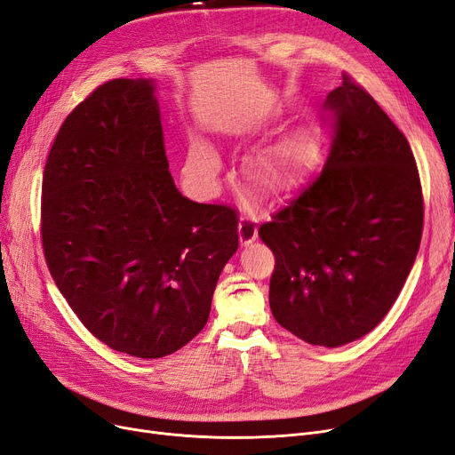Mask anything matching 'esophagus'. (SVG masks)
I'll return each instance as SVG.
<instances>
[{
	"mask_svg": "<svg viewBox=\"0 0 455 455\" xmlns=\"http://www.w3.org/2000/svg\"><path fill=\"white\" fill-rule=\"evenodd\" d=\"M238 234H240V243L242 245H249L253 243L259 236V230H257V223L253 219L249 217H242L240 219V225H238Z\"/></svg>",
	"mask_w": 455,
	"mask_h": 455,
	"instance_id": "1",
	"label": "esophagus"
}]
</instances>
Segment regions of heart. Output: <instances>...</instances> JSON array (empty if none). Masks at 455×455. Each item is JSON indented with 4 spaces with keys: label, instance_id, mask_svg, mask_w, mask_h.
<instances>
[{
    "label": "heart",
    "instance_id": "1",
    "mask_svg": "<svg viewBox=\"0 0 455 455\" xmlns=\"http://www.w3.org/2000/svg\"><path fill=\"white\" fill-rule=\"evenodd\" d=\"M301 168H304V159H301L299 146L283 144L259 151L253 159H249L245 172L259 193L277 196L292 188ZM219 171H221V163L208 144L196 142L191 146L183 164V178L195 193L210 195L215 189Z\"/></svg>",
    "mask_w": 455,
    "mask_h": 455
}]
</instances>
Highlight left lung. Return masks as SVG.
<instances>
[{"label": "left lung", "mask_w": 455, "mask_h": 455, "mask_svg": "<svg viewBox=\"0 0 455 455\" xmlns=\"http://www.w3.org/2000/svg\"><path fill=\"white\" fill-rule=\"evenodd\" d=\"M324 105L338 122L323 171L259 236L275 255V321L333 348L392 309L422 240L424 198L405 134L371 95L345 75Z\"/></svg>", "instance_id": "left-lung-1"}]
</instances>
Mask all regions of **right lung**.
I'll use <instances>...</instances> for the list:
<instances>
[{
	"label": "right lung",
	"mask_w": 455,
	"mask_h": 455,
	"mask_svg": "<svg viewBox=\"0 0 455 455\" xmlns=\"http://www.w3.org/2000/svg\"><path fill=\"white\" fill-rule=\"evenodd\" d=\"M41 238L60 292L99 341L163 358L206 326L238 215L168 172L156 80L116 78L65 117L43 174Z\"/></svg>",
	"instance_id": "1"
}]
</instances>
